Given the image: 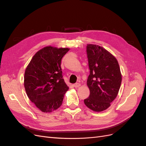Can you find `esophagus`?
<instances>
[{
    "mask_svg": "<svg viewBox=\"0 0 146 146\" xmlns=\"http://www.w3.org/2000/svg\"><path fill=\"white\" fill-rule=\"evenodd\" d=\"M80 86V84L78 83H75L74 85H73V86L75 87V88H78Z\"/></svg>",
    "mask_w": 146,
    "mask_h": 146,
    "instance_id": "esophagus-1",
    "label": "esophagus"
}]
</instances>
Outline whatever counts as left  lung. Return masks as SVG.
I'll list each match as a JSON object with an SVG mask.
<instances>
[{"instance_id": "1", "label": "left lung", "mask_w": 146, "mask_h": 146, "mask_svg": "<svg viewBox=\"0 0 146 146\" xmlns=\"http://www.w3.org/2000/svg\"><path fill=\"white\" fill-rule=\"evenodd\" d=\"M86 53L90 70L87 85L90 94L84 103L92 111H102L117 96L122 82L120 68L115 57L102 47L89 44Z\"/></svg>"}]
</instances>
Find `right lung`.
Returning a JSON list of instances; mask_svg holds the SVG:
<instances>
[{"instance_id":"add662e5","label":"right lung","mask_w":146,"mask_h":146,"mask_svg":"<svg viewBox=\"0 0 146 146\" xmlns=\"http://www.w3.org/2000/svg\"><path fill=\"white\" fill-rule=\"evenodd\" d=\"M69 48L47 46L38 51L25 69L24 87L28 98L44 113L62 105L69 87L63 78L61 61Z\"/></svg>"}]
</instances>
